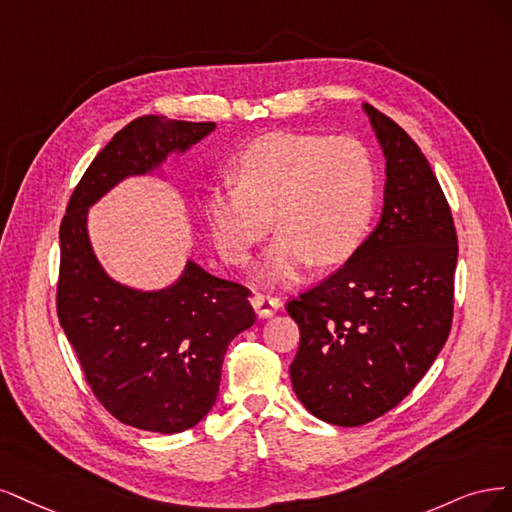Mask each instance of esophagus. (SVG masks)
<instances>
[{
  "mask_svg": "<svg viewBox=\"0 0 512 512\" xmlns=\"http://www.w3.org/2000/svg\"><path fill=\"white\" fill-rule=\"evenodd\" d=\"M251 304L261 319H268V317L276 315L280 308H283V302H280L278 298H272V295H263V293H255Z\"/></svg>",
  "mask_w": 512,
  "mask_h": 512,
  "instance_id": "obj_1",
  "label": "esophagus"
}]
</instances>
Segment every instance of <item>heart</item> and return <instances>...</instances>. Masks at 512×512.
I'll use <instances>...</instances> for the list:
<instances>
[{
	"label": "heart",
	"mask_w": 512,
	"mask_h": 512,
	"mask_svg": "<svg viewBox=\"0 0 512 512\" xmlns=\"http://www.w3.org/2000/svg\"><path fill=\"white\" fill-rule=\"evenodd\" d=\"M234 185L210 189L202 210L219 255L242 266L272 227L276 242L259 278L287 285L315 259L344 261L364 240L374 206V168L351 138L272 131L232 163Z\"/></svg>",
	"instance_id": "b5f03b06"
}]
</instances>
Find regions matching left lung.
Listing matches in <instances>:
<instances>
[{"instance_id":"left-lung-1","label":"left lung","mask_w":512,"mask_h":512,"mask_svg":"<svg viewBox=\"0 0 512 512\" xmlns=\"http://www.w3.org/2000/svg\"><path fill=\"white\" fill-rule=\"evenodd\" d=\"M361 108L385 157L381 221L336 274L287 304L300 327L293 391L340 427L385 415L430 370L451 332L457 266L451 208L421 148Z\"/></svg>"}]
</instances>
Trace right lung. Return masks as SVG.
I'll return each instance as SVG.
<instances>
[{"mask_svg":"<svg viewBox=\"0 0 512 512\" xmlns=\"http://www.w3.org/2000/svg\"><path fill=\"white\" fill-rule=\"evenodd\" d=\"M214 129L155 114L131 121L91 161L59 229V323L95 398L144 432H185L212 410L227 346L255 323L251 291L193 259L163 289L119 283L93 251L89 208L131 176L166 178L163 163Z\"/></svg>","mask_w":512,"mask_h":512,"instance_id":"right-lung-1","label":"right lung"}]
</instances>
